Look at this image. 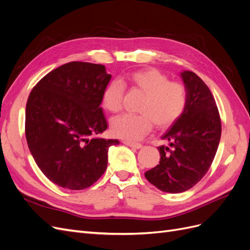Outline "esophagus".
Listing matches in <instances>:
<instances>
[{
    "label": "esophagus",
    "instance_id": "1",
    "mask_svg": "<svg viewBox=\"0 0 250 250\" xmlns=\"http://www.w3.org/2000/svg\"><path fill=\"white\" fill-rule=\"evenodd\" d=\"M123 143L125 144V145L129 146V147H132V148H135V149H140L142 148V144L140 143H135V142H130V141H123Z\"/></svg>",
    "mask_w": 250,
    "mask_h": 250
}]
</instances>
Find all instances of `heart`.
<instances>
[{"instance_id":"b5f03b06","label":"heart","mask_w":250,"mask_h":250,"mask_svg":"<svg viewBox=\"0 0 250 250\" xmlns=\"http://www.w3.org/2000/svg\"><path fill=\"white\" fill-rule=\"evenodd\" d=\"M125 87L143 95L138 115H124L111 121V132L117 138L137 141L146 135L153 124L160 129L169 128L184 115L188 104L187 87L154 67L132 71L119 80H112L102 93L103 107L117 113L122 109Z\"/></svg>"}]
</instances>
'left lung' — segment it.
<instances>
[{"mask_svg":"<svg viewBox=\"0 0 250 250\" xmlns=\"http://www.w3.org/2000/svg\"><path fill=\"white\" fill-rule=\"evenodd\" d=\"M188 92L184 115L163 135L161 161L145 177L163 192L181 193L193 188L208 171L221 138V119L213 94L191 71L181 73Z\"/></svg>","mask_w":250,"mask_h":250,"instance_id":"8db88e82","label":"left lung"}]
</instances>
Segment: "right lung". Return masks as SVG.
I'll list each match as a JSON object with an SVG mask.
<instances>
[{"mask_svg": "<svg viewBox=\"0 0 250 250\" xmlns=\"http://www.w3.org/2000/svg\"><path fill=\"white\" fill-rule=\"evenodd\" d=\"M110 78L103 64L72 62L48 73L28 97V147L44 176L59 187L83 190L106 170L108 149L119 141L96 135L107 128L100 104Z\"/></svg>", "mask_w": 250, "mask_h": 250, "instance_id": "1", "label": "right lung"}]
</instances>
